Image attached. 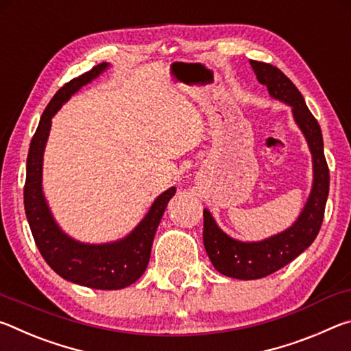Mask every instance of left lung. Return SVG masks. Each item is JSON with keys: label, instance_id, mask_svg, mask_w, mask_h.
<instances>
[{"label": "left lung", "instance_id": "obj_1", "mask_svg": "<svg viewBox=\"0 0 351 351\" xmlns=\"http://www.w3.org/2000/svg\"><path fill=\"white\" fill-rule=\"evenodd\" d=\"M257 80L268 88L269 96L287 104L293 111L294 122L305 136L313 158V186L300 215L288 229L260 241L232 239L219 228L212 213L204 209L203 241L213 268L219 274L255 280L272 274L311 246L324 219L330 190V171L324 154L322 132L295 85L280 69L268 63L251 60Z\"/></svg>", "mask_w": 351, "mask_h": 351}]
</instances>
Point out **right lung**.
<instances>
[{
    "instance_id": "1",
    "label": "right lung",
    "mask_w": 351,
    "mask_h": 351,
    "mask_svg": "<svg viewBox=\"0 0 351 351\" xmlns=\"http://www.w3.org/2000/svg\"><path fill=\"white\" fill-rule=\"evenodd\" d=\"M110 68L100 63L62 86L41 114L29 147L25 184V210L35 245L46 263L64 280L94 289H122L144 274L150 261L152 245L165 207L176 193L170 187L153 201L139 224L123 239L110 243H83L69 237L58 226L43 192V154L52 117L71 96Z\"/></svg>"
}]
</instances>
